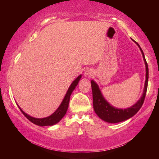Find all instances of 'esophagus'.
<instances>
[{
  "label": "esophagus",
  "instance_id": "34e87169",
  "mask_svg": "<svg viewBox=\"0 0 159 159\" xmlns=\"http://www.w3.org/2000/svg\"><path fill=\"white\" fill-rule=\"evenodd\" d=\"M84 75L85 76L89 77V76H91V75H92V71H91L90 70H89V69L86 70V71H85V73H84Z\"/></svg>",
  "mask_w": 159,
  "mask_h": 159
}]
</instances>
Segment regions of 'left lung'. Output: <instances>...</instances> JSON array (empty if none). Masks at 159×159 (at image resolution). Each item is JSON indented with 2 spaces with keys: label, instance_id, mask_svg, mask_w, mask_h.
Masks as SVG:
<instances>
[{
  "label": "left lung",
  "instance_id": "left-lung-1",
  "mask_svg": "<svg viewBox=\"0 0 159 159\" xmlns=\"http://www.w3.org/2000/svg\"><path fill=\"white\" fill-rule=\"evenodd\" d=\"M139 48H140V50L143 55V58L146 65V80H145L144 93L142 98L139 99V101L133 105V107L128 109H120L117 108H114L107 102L102 96L100 90L99 89V87L97 83L92 80L91 81V87H92L93 91V108L95 113L98 116L102 118L104 121L108 123H115L121 122L123 120H125L138 112L144 103L145 97H146L147 85H148V79H149V69L146 61V59L144 57V55L142 48L139 46L138 43H136Z\"/></svg>",
  "mask_w": 159,
  "mask_h": 159
}]
</instances>
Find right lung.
Returning <instances> with one entry per match:
<instances>
[{"instance_id":"right-lung-1","label":"right lung","mask_w":159,"mask_h":159,"mask_svg":"<svg viewBox=\"0 0 159 159\" xmlns=\"http://www.w3.org/2000/svg\"><path fill=\"white\" fill-rule=\"evenodd\" d=\"M80 78H81V75H80L79 76H78L76 79L74 80L73 83H71V85H70L69 90L67 91L66 95L64 97V98L63 99L62 102H61V104H60V106L59 107V108L56 110V111L54 112L52 115H50V116L43 118H36L31 117L28 114H26L25 112H24L21 109L20 107L18 106V107L20 108L21 113L25 116L26 118H27L31 122L34 123V124L40 125V126L52 125L54 124H56V123L60 121L61 118L64 117V116L66 114V111L69 107L70 96H71L73 90L75 89V88L76 87L78 83H79Z\"/></svg>"}]
</instances>
